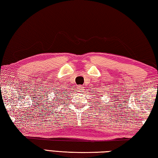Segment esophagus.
<instances>
[{
	"label": "esophagus",
	"mask_w": 158,
	"mask_h": 158,
	"mask_svg": "<svg viewBox=\"0 0 158 158\" xmlns=\"http://www.w3.org/2000/svg\"><path fill=\"white\" fill-rule=\"evenodd\" d=\"M84 87L83 86H82V85H78V86H77V92H81L83 91Z\"/></svg>",
	"instance_id": "esophagus-1"
}]
</instances>
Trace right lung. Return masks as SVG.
<instances>
[{"label": "right lung", "mask_w": 158, "mask_h": 158, "mask_svg": "<svg viewBox=\"0 0 158 158\" xmlns=\"http://www.w3.org/2000/svg\"><path fill=\"white\" fill-rule=\"evenodd\" d=\"M64 94H65V93H64ZM55 94H56V96H61V95H63L62 92H61V91H60V90H59V91H57V92H55ZM64 96H62V97H59V98H62V97H64ZM59 99H60V98H57V100H55V101H57L58 100H59ZM59 102H60V101H59Z\"/></svg>", "instance_id": "add662e5"}]
</instances>
